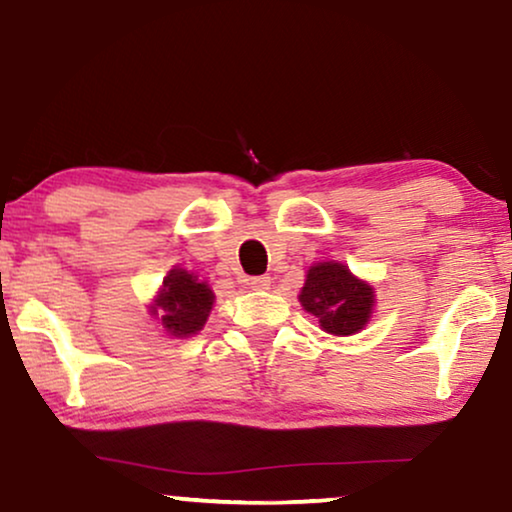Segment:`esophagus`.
<instances>
[{
	"label": "esophagus",
	"instance_id": "obj_1",
	"mask_svg": "<svg viewBox=\"0 0 512 512\" xmlns=\"http://www.w3.org/2000/svg\"><path fill=\"white\" fill-rule=\"evenodd\" d=\"M247 284H249L254 291H265V289H270V277H265V275L249 277Z\"/></svg>",
	"mask_w": 512,
	"mask_h": 512
}]
</instances>
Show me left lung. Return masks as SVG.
<instances>
[{
    "label": "left lung",
    "mask_w": 512,
    "mask_h": 512,
    "mask_svg": "<svg viewBox=\"0 0 512 512\" xmlns=\"http://www.w3.org/2000/svg\"><path fill=\"white\" fill-rule=\"evenodd\" d=\"M298 300L305 312L319 319L321 331L345 338L363 331L373 317L375 289L345 263L324 261L310 265Z\"/></svg>",
    "instance_id": "8db88e82"
}]
</instances>
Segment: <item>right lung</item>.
Wrapping results in <instances>:
<instances>
[{"instance_id":"add662e5","label":"right lung","mask_w":512,"mask_h":512,"mask_svg":"<svg viewBox=\"0 0 512 512\" xmlns=\"http://www.w3.org/2000/svg\"><path fill=\"white\" fill-rule=\"evenodd\" d=\"M214 298L212 286L205 279L174 265L163 279V286L153 296L149 314L158 319L167 335L184 340L205 328Z\"/></svg>"}]
</instances>
